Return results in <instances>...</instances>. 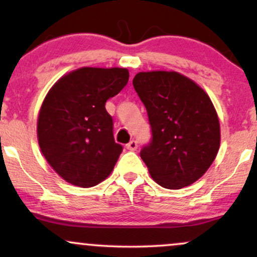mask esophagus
I'll list each match as a JSON object with an SVG mask.
<instances>
[{
    "instance_id": "1",
    "label": "esophagus",
    "mask_w": 257,
    "mask_h": 257,
    "mask_svg": "<svg viewBox=\"0 0 257 257\" xmlns=\"http://www.w3.org/2000/svg\"><path fill=\"white\" fill-rule=\"evenodd\" d=\"M125 147H126V150H129V151H135V150L138 149V143H137V140H132L131 143L126 144Z\"/></svg>"
}]
</instances>
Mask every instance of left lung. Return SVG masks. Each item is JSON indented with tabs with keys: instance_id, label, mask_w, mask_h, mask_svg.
<instances>
[{
	"instance_id": "obj_1",
	"label": "left lung",
	"mask_w": 257,
	"mask_h": 257,
	"mask_svg": "<svg viewBox=\"0 0 257 257\" xmlns=\"http://www.w3.org/2000/svg\"><path fill=\"white\" fill-rule=\"evenodd\" d=\"M133 85L152 138L140 157L162 187L179 190L204 175L220 147V123L208 94L174 71L139 72Z\"/></svg>"
}]
</instances>
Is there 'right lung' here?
Wrapping results in <instances>:
<instances>
[{"mask_svg":"<svg viewBox=\"0 0 257 257\" xmlns=\"http://www.w3.org/2000/svg\"><path fill=\"white\" fill-rule=\"evenodd\" d=\"M126 69L82 67L59 81L41 107V151L64 180L93 187L110 175L123 147L114 141L113 119L105 104L128 83Z\"/></svg>","mask_w":257,"mask_h":257,"instance_id":"obj_1","label":"right lung"}]
</instances>
